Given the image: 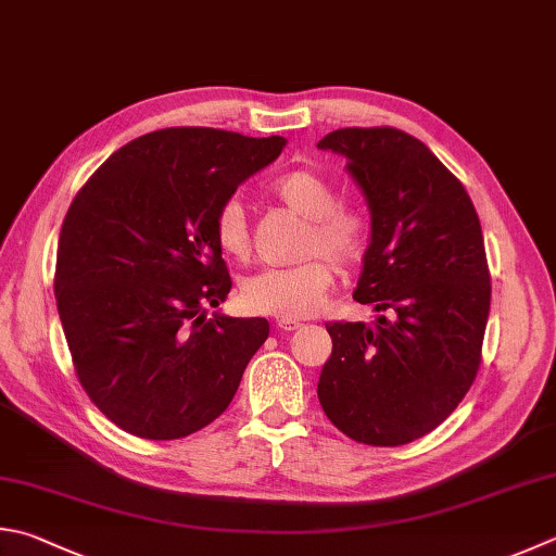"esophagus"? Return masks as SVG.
<instances>
[{
	"label": "esophagus",
	"mask_w": 556,
	"mask_h": 556,
	"mask_svg": "<svg viewBox=\"0 0 556 556\" xmlns=\"http://www.w3.org/2000/svg\"><path fill=\"white\" fill-rule=\"evenodd\" d=\"M276 324H278V329H280V331H295V329H300V319L278 317V319H276Z\"/></svg>",
	"instance_id": "34e87169"
}]
</instances>
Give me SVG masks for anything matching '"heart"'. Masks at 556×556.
Segmentation results:
<instances>
[{"label":"heart","instance_id":"obj_1","mask_svg":"<svg viewBox=\"0 0 556 556\" xmlns=\"http://www.w3.org/2000/svg\"><path fill=\"white\" fill-rule=\"evenodd\" d=\"M270 193L290 211L307 217L298 266L264 268L249 276L239 300L251 314L305 319L321 307L333 286V266L351 270L363 264L370 249L372 225L361 207L339 203V191L321 172L298 166L270 181ZM215 242L225 256L247 261L251 254V225L237 195L219 203L213 219Z\"/></svg>","mask_w":556,"mask_h":556}]
</instances>
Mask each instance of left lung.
I'll return each instance as SVG.
<instances>
[{
  "label": "left lung",
  "instance_id": "left-lung-1",
  "mask_svg": "<svg viewBox=\"0 0 556 556\" xmlns=\"http://www.w3.org/2000/svg\"><path fill=\"white\" fill-rule=\"evenodd\" d=\"M317 148L343 154L368 198L372 239L353 300L384 312L327 324L319 402L355 443H412L455 412L479 372L491 305L479 215L463 181L404 130L341 128Z\"/></svg>",
  "mask_w": 556,
  "mask_h": 556
}]
</instances>
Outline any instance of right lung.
I'll return each instance as SVG.
<instances>
[{"mask_svg":"<svg viewBox=\"0 0 556 556\" xmlns=\"http://www.w3.org/2000/svg\"><path fill=\"white\" fill-rule=\"evenodd\" d=\"M286 140L164 128L115 150L79 188L58 242L55 300L77 380L125 433L176 441L225 412L266 319L207 317L232 278L219 203Z\"/></svg>","mask_w":556,"mask_h":556,"instance_id":"1","label":"right lung"}]
</instances>
